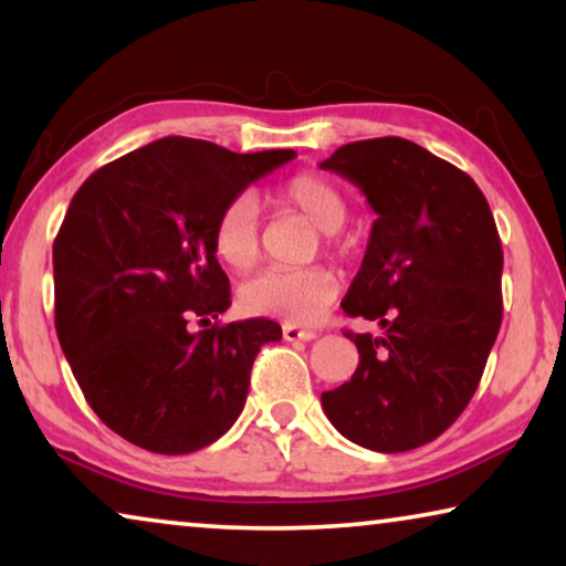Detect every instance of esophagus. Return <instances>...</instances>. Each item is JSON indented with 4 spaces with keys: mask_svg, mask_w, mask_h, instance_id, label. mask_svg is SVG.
<instances>
[{
    "mask_svg": "<svg viewBox=\"0 0 566 566\" xmlns=\"http://www.w3.org/2000/svg\"><path fill=\"white\" fill-rule=\"evenodd\" d=\"M283 337L289 339V343H298V339H304V343H308V339L316 337V332L314 329L296 327V324H283Z\"/></svg>",
    "mask_w": 566,
    "mask_h": 566,
    "instance_id": "obj_1",
    "label": "esophagus"
}]
</instances>
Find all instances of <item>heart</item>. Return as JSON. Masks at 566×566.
I'll list each match as a JSON object with an SVG mask.
<instances>
[{
	"mask_svg": "<svg viewBox=\"0 0 566 566\" xmlns=\"http://www.w3.org/2000/svg\"><path fill=\"white\" fill-rule=\"evenodd\" d=\"M277 203L298 211L327 234V250L335 247V231L350 213L347 196L337 182L316 172H301L285 180L275 192ZM213 250L237 273H247L260 260V216L250 196H237L221 208L213 223ZM337 296V281L327 268L265 270L239 291L244 312L275 316L291 324H308Z\"/></svg>",
	"mask_w": 566,
	"mask_h": 566,
	"instance_id": "obj_1",
	"label": "heart"
}]
</instances>
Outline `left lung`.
Wrapping results in <instances>:
<instances>
[{
  "label": "left lung",
  "mask_w": 566,
  "mask_h": 566,
  "mask_svg": "<svg viewBox=\"0 0 566 566\" xmlns=\"http://www.w3.org/2000/svg\"><path fill=\"white\" fill-rule=\"evenodd\" d=\"M319 167L347 177L378 219L343 301L381 335L345 332L360 353L350 381L322 394L347 440L401 453L459 420L502 324V244L467 172L407 138L345 144Z\"/></svg>",
  "instance_id": "obj_1"
}]
</instances>
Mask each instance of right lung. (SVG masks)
<instances>
[{
  "label": "right lung",
  "mask_w": 566,
  "mask_h": 566,
  "mask_svg": "<svg viewBox=\"0 0 566 566\" xmlns=\"http://www.w3.org/2000/svg\"><path fill=\"white\" fill-rule=\"evenodd\" d=\"M293 157L167 136L99 167L69 203L53 242L56 335L87 405L128 443L200 451L244 409L252 363L281 324H211L231 304L213 223Z\"/></svg>",
  "instance_id": "1"
}]
</instances>
